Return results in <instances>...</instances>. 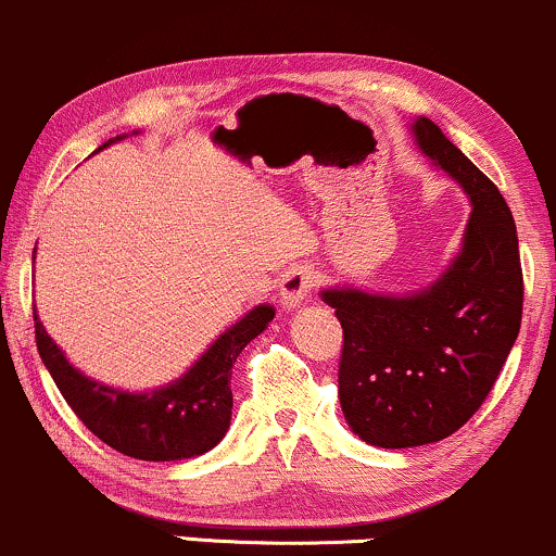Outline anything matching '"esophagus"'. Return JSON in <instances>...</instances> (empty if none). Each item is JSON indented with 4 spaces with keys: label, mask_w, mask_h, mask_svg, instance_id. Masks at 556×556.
Wrapping results in <instances>:
<instances>
[{
    "label": "esophagus",
    "mask_w": 556,
    "mask_h": 556,
    "mask_svg": "<svg viewBox=\"0 0 556 556\" xmlns=\"http://www.w3.org/2000/svg\"><path fill=\"white\" fill-rule=\"evenodd\" d=\"M315 286H317L315 267L307 265V262L294 265L283 278H280V302H283L286 307H296V304H302L304 299L312 296Z\"/></svg>",
    "instance_id": "34e87169"
}]
</instances>
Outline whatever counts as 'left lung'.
<instances>
[{
    "mask_svg": "<svg viewBox=\"0 0 556 556\" xmlns=\"http://www.w3.org/2000/svg\"><path fill=\"white\" fill-rule=\"evenodd\" d=\"M415 139L472 202L459 257L413 296L323 291L344 330L341 409L362 441L383 448L433 444L463 428L494 389L522 320L507 202L433 121L420 117Z\"/></svg>",
    "mask_w": 556,
    "mask_h": 556,
    "instance_id": "8db88e82",
    "label": "left lung"
}]
</instances>
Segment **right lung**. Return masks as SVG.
I'll return each instance as SVG.
<instances>
[{
    "label": "right lung",
    "mask_w": 556,
    "mask_h": 556,
    "mask_svg": "<svg viewBox=\"0 0 556 556\" xmlns=\"http://www.w3.org/2000/svg\"><path fill=\"white\" fill-rule=\"evenodd\" d=\"M276 309L254 307L202 354L176 383L149 394H126L80 376L34 312L36 346L71 409L99 441L149 463L191 459L210 452L230 426V372L236 357L273 320Z\"/></svg>",
    "instance_id": "1"
}]
</instances>
